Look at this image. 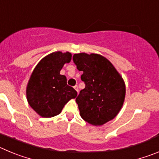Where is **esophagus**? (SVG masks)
Segmentation results:
<instances>
[{"label":"esophagus","instance_id":"34e87169","mask_svg":"<svg viewBox=\"0 0 159 159\" xmlns=\"http://www.w3.org/2000/svg\"><path fill=\"white\" fill-rule=\"evenodd\" d=\"M74 88H75V91H76L77 92H79V88H78V86H77V85H75V86L74 87Z\"/></svg>","mask_w":159,"mask_h":159}]
</instances>
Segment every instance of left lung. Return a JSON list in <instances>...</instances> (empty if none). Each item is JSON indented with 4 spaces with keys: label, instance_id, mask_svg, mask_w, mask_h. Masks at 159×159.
Instances as JSON below:
<instances>
[{
    "label": "left lung",
    "instance_id": "8db88e82",
    "mask_svg": "<svg viewBox=\"0 0 159 159\" xmlns=\"http://www.w3.org/2000/svg\"><path fill=\"white\" fill-rule=\"evenodd\" d=\"M73 61L85 88L76 101L80 116L94 126H101L116 117L121 110L126 95L123 78L113 64L101 55L74 54Z\"/></svg>",
    "mask_w": 159,
    "mask_h": 159
}]
</instances>
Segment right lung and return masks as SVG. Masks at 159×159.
<instances>
[{
    "label": "right lung",
    "instance_id": "right-lung-1",
    "mask_svg": "<svg viewBox=\"0 0 159 159\" xmlns=\"http://www.w3.org/2000/svg\"><path fill=\"white\" fill-rule=\"evenodd\" d=\"M71 60L68 52H55L43 57L32 71L26 88L27 100L41 117L57 116L70 99L76 97V91L67 85L66 76L60 73Z\"/></svg>",
    "mask_w": 159,
    "mask_h": 159
}]
</instances>
